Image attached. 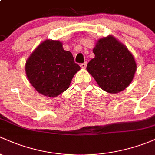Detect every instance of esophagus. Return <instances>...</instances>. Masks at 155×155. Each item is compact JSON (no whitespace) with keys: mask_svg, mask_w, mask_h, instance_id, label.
I'll list each match as a JSON object with an SVG mask.
<instances>
[{"mask_svg":"<svg viewBox=\"0 0 155 155\" xmlns=\"http://www.w3.org/2000/svg\"><path fill=\"white\" fill-rule=\"evenodd\" d=\"M87 62H84V63H81V65H80V66H81V67L82 68H85L86 67H87Z\"/></svg>","mask_w":155,"mask_h":155,"instance_id":"1","label":"esophagus"}]
</instances>
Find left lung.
<instances>
[{
    "mask_svg": "<svg viewBox=\"0 0 155 155\" xmlns=\"http://www.w3.org/2000/svg\"><path fill=\"white\" fill-rule=\"evenodd\" d=\"M95 57L87 66L100 88L118 93L130 84L137 71L133 54L113 35L98 39L93 50Z\"/></svg>",
    "mask_w": 155,
    "mask_h": 155,
    "instance_id": "left-lung-1",
    "label": "left lung"
}]
</instances>
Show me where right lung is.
<instances>
[{"label":"right lung","mask_w":155,"mask_h":155,"mask_svg":"<svg viewBox=\"0 0 155 155\" xmlns=\"http://www.w3.org/2000/svg\"><path fill=\"white\" fill-rule=\"evenodd\" d=\"M81 69L70 51L59 40L46 39L36 47L26 61L28 79L37 92L54 98L69 87Z\"/></svg>","instance_id":"1"}]
</instances>
